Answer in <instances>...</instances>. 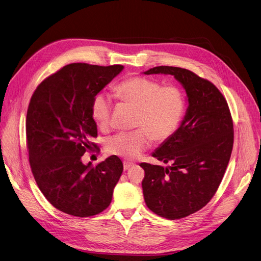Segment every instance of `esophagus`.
<instances>
[{"mask_svg": "<svg viewBox=\"0 0 261 261\" xmlns=\"http://www.w3.org/2000/svg\"><path fill=\"white\" fill-rule=\"evenodd\" d=\"M134 164L133 163H129V162H124V169L128 170L130 167H132Z\"/></svg>", "mask_w": 261, "mask_h": 261, "instance_id": "obj_1", "label": "esophagus"}]
</instances>
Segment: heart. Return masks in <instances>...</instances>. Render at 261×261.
I'll return each instance as SVG.
<instances>
[{
	"label": "heart",
	"instance_id": "1",
	"mask_svg": "<svg viewBox=\"0 0 261 261\" xmlns=\"http://www.w3.org/2000/svg\"><path fill=\"white\" fill-rule=\"evenodd\" d=\"M119 100L138 109L131 132H119L107 141L108 153L134 160L151 146V140L165 143L178 130L186 111V96L177 86L163 84L151 77L131 76L114 88ZM112 102L107 94L98 93L91 103V114L97 126L106 131L111 126Z\"/></svg>",
	"mask_w": 261,
	"mask_h": 261
}]
</instances>
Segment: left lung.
I'll list each match as a JSON object with an SVG mask.
<instances>
[{
	"label": "left lung",
	"instance_id": "1",
	"mask_svg": "<svg viewBox=\"0 0 261 261\" xmlns=\"http://www.w3.org/2000/svg\"><path fill=\"white\" fill-rule=\"evenodd\" d=\"M159 73L174 75L184 86L189 107L175 134L152 154L170 167L142 163V187L149 209L174 220L199 211L215 195L233 149V119L227 100L210 81L172 66L145 72Z\"/></svg>",
	"mask_w": 261,
	"mask_h": 261
}]
</instances>
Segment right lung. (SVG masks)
I'll return each instance as SVG.
<instances>
[{"mask_svg":"<svg viewBox=\"0 0 261 261\" xmlns=\"http://www.w3.org/2000/svg\"><path fill=\"white\" fill-rule=\"evenodd\" d=\"M123 69L69 64L46 77L31 96L26 137L32 174L46 199L66 214L93 216L112 200L123 163L112 155L93 167L84 165L82 156L96 148L92 100Z\"/></svg>","mask_w":261,"mask_h":261,"instance_id":"obj_1","label":"right lung"}]
</instances>
